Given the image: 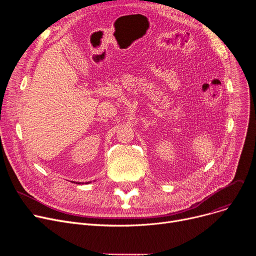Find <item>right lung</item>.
Returning a JSON list of instances; mask_svg holds the SVG:
<instances>
[{"mask_svg": "<svg viewBox=\"0 0 256 256\" xmlns=\"http://www.w3.org/2000/svg\"><path fill=\"white\" fill-rule=\"evenodd\" d=\"M78 184H80V182H78Z\"/></svg>", "mask_w": 256, "mask_h": 256, "instance_id": "1", "label": "right lung"}]
</instances>
